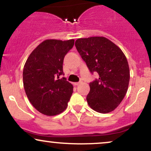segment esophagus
Returning <instances> with one entry per match:
<instances>
[{"label":"esophagus","instance_id":"34e87169","mask_svg":"<svg viewBox=\"0 0 151 151\" xmlns=\"http://www.w3.org/2000/svg\"><path fill=\"white\" fill-rule=\"evenodd\" d=\"M81 83H82V81H79V82H75V83H74V85L77 86V85H79V84H81Z\"/></svg>","mask_w":151,"mask_h":151}]
</instances>
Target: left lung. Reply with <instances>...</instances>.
Here are the masks:
<instances>
[{"label": "left lung", "instance_id": "left-lung-1", "mask_svg": "<svg viewBox=\"0 0 151 151\" xmlns=\"http://www.w3.org/2000/svg\"><path fill=\"white\" fill-rule=\"evenodd\" d=\"M75 46L91 74L99 78L89 83L86 101L99 113L112 111L124 99L130 79L127 59L119 47L107 38H79Z\"/></svg>", "mask_w": 151, "mask_h": 151}]
</instances>
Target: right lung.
<instances>
[{
    "mask_svg": "<svg viewBox=\"0 0 151 151\" xmlns=\"http://www.w3.org/2000/svg\"><path fill=\"white\" fill-rule=\"evenodd\" d=\"M74 40L43 41L30 54L23 68L26 95L39 112L47 116L62 113L73 93V86L63 72L65 55L73 47Z\"/></svg>",
    "mask_w": 151,
    "mask_h": 151,
    "instance_id": "right-lung-1",
    "label": "right lung"
}]
</instances>
